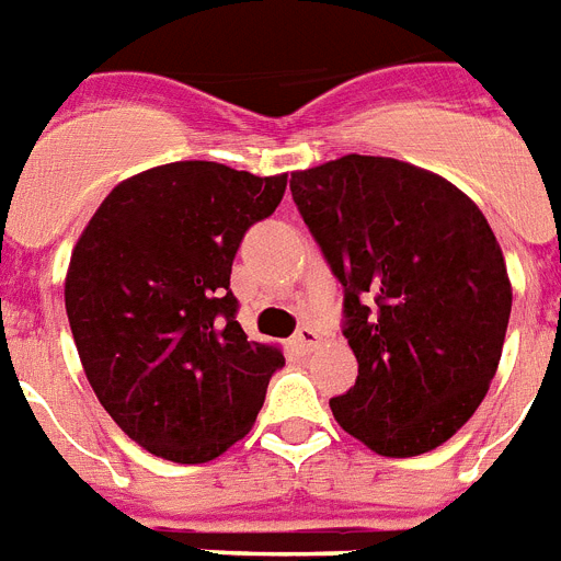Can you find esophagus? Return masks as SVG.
<instances>
[{
    "instance_id": "1",
    "label": "esophagus",
    "mask_w": 561,
    "mask_h": 561,
    "mask_svg": "<svg viewBox=\"0 0 561 561\" xmlns=\"http://www.w3.org/2000/svg\"><path fill=\"white\" fill-rule=\"evenodd\" d=\"M291 344H295L298 353H312L314 346H318V332H314L312 327H300V330L295 332V337H291Z\"/></svg>"
}]
</instances>
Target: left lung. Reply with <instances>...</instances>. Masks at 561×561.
<instances>
[{
    "mask_svg": "<svg viewBox=\"0 0 561 561\" xmlns=\"http://www.w3.org/2000/svg\"><path fill=\"white\" fill-rule=\"evenodd\" d=\"M291 201L344 286L355 387L330 401L381 456L436 450L488 396L513 291L499 240L453 183L392 157L295 171Z\"/></svg>",
    "mask_w": 561,
    "mask_h": 561,
    "instance_id": "1",
    "label": "left lung"
}]
</instances>
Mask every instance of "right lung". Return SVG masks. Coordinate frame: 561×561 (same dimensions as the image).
<instances>
[{"label":"right lung","instance_id":"right-lung-1","mask_svg":"<svg viewBox=\"0 0 561 561\" xmlns=\"http://www.w3.org/2000/svg\"><path fill=\"white\" fill-rule=\"evenodd\" d=\"M286 174L206 160L123 180L88 220L65 277V312L88 383L125 436L203 465L247 436L275 346L249 341L231 295L240 240L270 217Z\"/></svg>","mask_w":561,"mask_h":561}]
</instances>
